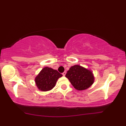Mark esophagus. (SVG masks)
<instances>
[{
  "label": "esophagus",
  "instance_id": "esophagus-1",
  "mask_svg": "<svg viewBox=\"0 0 126 126\" xmlns=\"http://www.w3.org/2000/svg\"><path fill=\"white\" fill-rule=\"evenodd\" d=\"M66 72H63V76H65V75H66Z\"/></svg>",
  "mask_w": 126,
  "mask_h": 126
}]
</instances>
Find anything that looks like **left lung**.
<instances>
[{
  "mask_svg": "<svg viewBox=\"0 0 126 126\" xmlns=\"http://www.w3.org/2000/svg\"><path fill=\"white\" fill-rule=\"evenodd\" d=\"M65 77L68 79L74 88L78 91L88 89L94 81L93 72L79 65L70 67Z\"/></svg>",
  "mask_w": 126,
  "mask_h": 126,
  "instance_id": "1",
  "label": "left lung"
}]
</instances>
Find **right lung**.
Masks as SVG:
<instances>
[{"label": "right lung", "mask_w": 126, "mask_h": 126, "mask_svg": "<svg viewBox=\"0 0 126 126\" xmlns=\"http://www.w3.org/2000/svg\"><path fill=\"white\" fill-rule=\"evenodd\" d=\"M63 76L57 70L45 67L35 77V82L38 89L41 91H50L55 87L58 79Z\"/></svg>", "instance_id": "1"}]
</instances>
